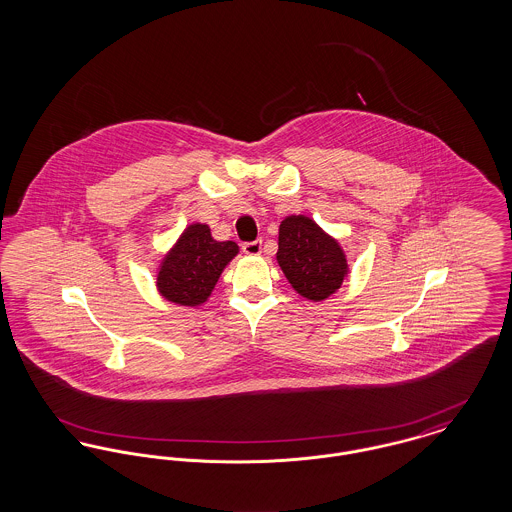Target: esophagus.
I'll return each mask as SVG.
<instances>
[{
  "label": "esophagus",
  "instance_id": "obj_1",
  "mask_svg": "<svg viewBox=\"0 0 512 512\" xmlns=\"http://www.w3.org/2000/svg\"><path fill=\"white\" fill-rule=\"evenodd\" d=\"M245 255H261V249H263V242L261 240H255V242H245L242 245Z\"/></svg>",
  "mask_w": 512,
  "mask_h": 512
}]
</instances>
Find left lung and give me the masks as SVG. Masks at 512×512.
Masks as SVG:
<instances>
[{
  "mask_svg": "<svg viewBox=\"0 0 512 512\" xmlns=\"http://www.w3.org/2000/svg\"><path fill=\"white\" fill-rule=\"evenodd\" d=\"M276 261L293 290L309 301H324L347 278V257L336 238L305 215L280 222Z\"/></svg>",
  "mask_w": 512,
  "mask_h": 512,
  "instance_id": "left-lung-1",
  "label": "left lung"
}]
</instances>
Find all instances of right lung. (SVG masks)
Instances as JSON below:
<instances>
[{
    "instance_id": "obj_1",
    "label": "right lung",
    "mask_w": 512,
    "mask_h": 512,
    "mask_svg": "<svg viewBox=\"0 0 512 512\" xmlns=\"http://www.w3.org/2000/svg\"><path fill=\"white\" fill-rule=\"evenodd\" d=\"M236 242H217L207 224L186 226L157 268V290L176 305H203L219 282L222 270L238 255Z\"/></svg>"
}]
</instances>
